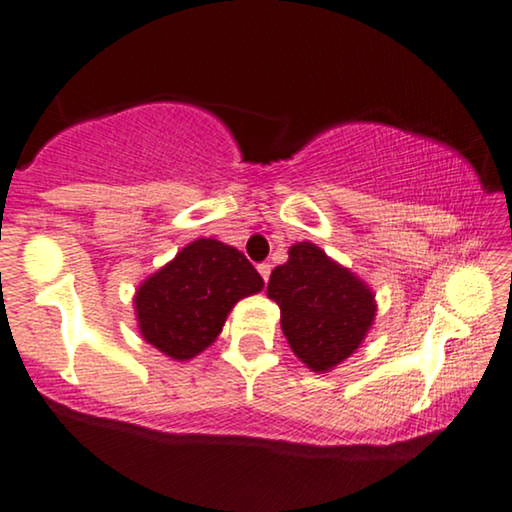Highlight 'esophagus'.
Wrapping results in <instances>:
<instances>
[{
    "label": "esophagus",
    "mask_w": 512,
    "mask_h": 512,
    "mask_svg": "<svg viewBox=\"0 0 512 512\" xmlns=\"http://www.w3.org/2000/svg\"><path fill=\"white\" fill-rule=\"evenodd\" d=\"M257 271H260V276L264 278V281H269V274H271V264H269V262H262V264H257Z\"/></svg>",
    "instance_id": "obj_1"
}]
</instances>
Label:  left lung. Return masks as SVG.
<instances>
[{
  "label": "left lung",
  "mask_w": 512,
  "mask_h": 512,
  "mask_svg": "<svg viewBox=\"0 0 512 512\" xmlns=\"http://www.w3.org/2000/svg\"><path fill=\"white\" fill-rule=\"evenodd\" d=\"M267 295L281 309L288 345L314 371H328L364 340L375 316L373 293L314 243H297L271 271Z\"/></svg>",
  "instance_id": "obj_1"
}]
</instances>
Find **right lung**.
<instances>
[{
	"instance_id": "1",
	"label": "right lung",
	"mask_w": 512,
	"mask_h": 512,
	"mask_svg": "<svg viewBox=\"0 0 512 512\" xmlns=\"http://www.w3.org/2000/svg\"><path fill=\"white\" fill-rule=\"evenodd\" d=\"M262 286L243 252L200 238L137 290L141 335L167 357H196L222 333L231 307Z\"/></svg>"
}]
</instances>
